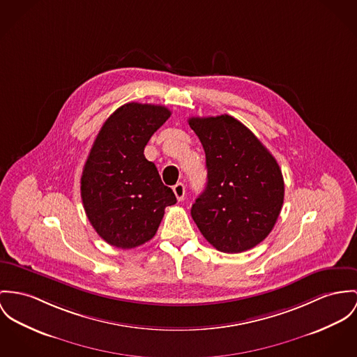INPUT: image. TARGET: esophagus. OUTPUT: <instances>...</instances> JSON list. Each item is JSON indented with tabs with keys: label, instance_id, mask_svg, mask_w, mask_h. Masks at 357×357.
Masks as SVG:
<instances>
[{
	"label": "esophagus",
	"instance_id": "esophagus-1",
	"mask_svg": "<svg viewBox=\"0 0 357 357\" xmlns=\"http://www.w3.org/2000/svg\"><path fill=\"white\" fill-rule=\"evenodd\" d=\"M172 190L175 192V197H176L178 201H182V199L185 198L186 189H185V185H183V183H176V185L172 188Z\"/></svg>",
	"mask_w": 357,
	"mask_h": 357
}]
</instances>
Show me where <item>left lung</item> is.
Here are the masks:
<instances>
[{
	"mask_svg": "<svg viewBox=\"0 0 357 357\" xmlns=\"http://www.w3.org/2000/svg\"><path fill=\"white\" fill-rule=\"evenodd\" d=\"M208 183L192 206L204 238L222 252H242L261 243L273 229L284 202V179L264 144L231 115L192 116Z\"/></svg>",
	"mask_w": 357,
	"mask_h": 357,
	"instance_id": "1",
	"label": "left lung"
}]
</instances>
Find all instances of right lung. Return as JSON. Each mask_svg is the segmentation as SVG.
<instances>
[{
    "label": "right lung",
    "mask_w": 357,
    "mask_h": 357,
    "mask_svg": "<svg viewBox=\"0 0 357 357\" xmlns=\"http://www.w3.org/2000/svg\"><path fill=\"white\" fill-rule=\"evenodd\" d=\"M165 106L126 103L114 111L93 141L82 175L86 218L111 246L133 248L151 241L176 202L156 165L144 156L152 135L169 118Z\"/></svg>",
    "instance_id": "obj_1"
}]
</instances>
